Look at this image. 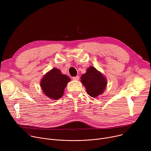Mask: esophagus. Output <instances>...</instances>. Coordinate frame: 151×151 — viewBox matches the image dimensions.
I'll use <instances>...</instances> for the list:
<instances>
[{"label": "esophagus", "instance_id": "34e87169", "mask_svg": "<svg viewBox=\"0 0 151 151\" xmlns=\"http://www.w3.org/2000/svg\"><path fill=\"white\" fill-rule=\"evenodd\" d=\"M72 79H73V80H74V81H78L79 79V76H75V77H73Z\"/></svg>", "mask_w": 151, "mask_h": 151}]
</instances>
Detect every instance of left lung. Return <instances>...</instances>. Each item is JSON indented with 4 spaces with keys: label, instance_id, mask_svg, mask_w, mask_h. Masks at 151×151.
<instances>
[{
    "label": "left lung",
    "instance_id": "1",
    "mask_svg": "<svg viewBox=\"0 0 151 151\" xmlns=\"http://www.w3.org/2000/svg\"><path fill=\"white\" fill-rule=\"evenodd\" d=\"M81 79L87 94L94 98L103 94L107 85L106 78L93 66L87 69L86 73L81 77Z\"/></svg>",
    "mask_w": 151,
    "mask_h": 151
}]
</instances>
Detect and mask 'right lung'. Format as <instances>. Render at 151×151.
<instances>
[{"mask_svg": "<svg viewBox=\"0 0 151 151\" xmlns=\"http://www.w3.org/2000/svg\"><path fill=\"white\" fill-rule=\"evenodd\" d=\"M70 81V78L67 75L62 74L59 69L54 68L42 78L40 87L45 96L56 100L63 96L64 88Z\"/></svg>", "mask_w": 151, "mask_h": 151, "instance_id": "1", "label": "right lung"}]
</instances>
